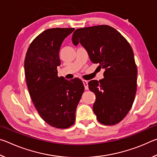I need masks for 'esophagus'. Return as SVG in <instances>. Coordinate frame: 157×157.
Wrapping results in <instances>:
<instances>
[{
  "label": "esophagus",
  "mask_w": 157,
  "mask_h": 157,
  "mask_svg": "<svg viewBox=\"0 0 157 157\" xmlns=\"http://www.w3.org/2000/svg\"><path fill=\"white\" fill-rule=\"evenodd\" d=\"M82 82H83L84 84V88L86 90H88L89 89V85H88V81L86 80H82Z\"/></svg>",
  "instance_id": "34e87169"
}]
</instances>
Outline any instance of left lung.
Returning a JSON list of instances; mask_svg holds the SVG:
<instances>
[{"label":"left lung","mask_w":157,"mask_h":157,"mask_svg":"<svg viewBox=\"0 0 157 157\" xmlns=\"http://www.w3.org/2000/svg\"><path fill=\"white\" fill-rule=\"evenodd\" d=\"M90 60L105 70L104 78L89 82L96 100L93 110L105 125L118 123L131 109L136 92L137 68L131 46L120 33L109 25L79 28L73 34Z\"/></svg>","instance_id":"obj_1"}]
</instances>
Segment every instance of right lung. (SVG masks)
<instances>
[{
	"instance_id": "obj_1",
	"label": "right lung",
	"mask_w": 157,
	"mask_h": 157,
	"mask_svg": "<svg viewBox=\"0 0 157 157\" xmlns=\"http://www.w3.org/2000/svg\"><path fill=\"white\" fill-rule=\"evenodd\" d=\"M74 28H51L37 36L25 59L29 94L41 118L50 126L66 129L75 121L77 107L84 91L81 79L57 75L62 42Z\"/></svg>"
}]
</instances>
